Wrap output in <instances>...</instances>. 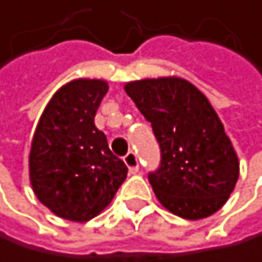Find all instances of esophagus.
<instances>
[{"mask_svg":"<svg viewBox=\"0 0 262 262\" xmlns=\"http://www.w3.org/2000/svg\"><path fill=\"white\" fill-rule=\"evenodd\" d=\"M124 163L127 165L128 171H130L132 174L138 173L140 166H138V159H137V154H135V152H128V154L124 157Z\"/></svg>","mask_w":262,"mask_h":262,"instance_id":"obj_1","label":"esophagus"}]
</instances>
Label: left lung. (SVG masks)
Wrapping results in <instances>:
<instances>
[{"mask_svg": "<svg viewBox=\"0 0 262 262\" xmlns=\"http://www.w3.org/2000/svg\"><path fill=\"white\" fill-rule=\"evenodd\" d=\"M124 89L160 144V168L149 174L159 203L187 220L215 214L236 187L239 157L207 97L181 77L135 80Z\"/></svg>", "mask_w": 262, "mask_h": 262, "instance_id": "8db88e82", "label": "left lung"}]
</instances>
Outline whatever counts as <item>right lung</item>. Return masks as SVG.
Instances as JSON below:
<instances>
[{"label":"right lung","instance_id":"1","mask_svg":"<svg viewBox=\"0 0 262 262\" xmlns=\"http://www.w3.org/2000/svg\"><path fill=\"white\" fill-rule=\"evenodd\" d=\"M108 91L99 78H77L47 103L29 150V182L55 215L84 223L112 203L127 166L96 127L97 108Z\"/></svg>","mask_w":262,"mask_h":262}]
</instances>
